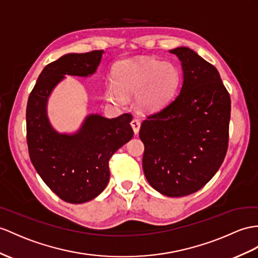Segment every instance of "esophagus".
Instances as JSON below:
<instances>
[{"label": "esophagus", "mask_w": 258, "mask_h": 258, "mask_svg": "<svg viewBox=\"0 0 258 258\" xmlns=\"http://www.w3.org/2000/svg\"><path fill=\"white\" fill-rule=\"evenodd\" d=\"M140 124H141V122L138 120V119H133V121H131V127H133V129H134L135 135H138V133H139Z\"/></svg>", "instance_id": "1"}]
</instances>
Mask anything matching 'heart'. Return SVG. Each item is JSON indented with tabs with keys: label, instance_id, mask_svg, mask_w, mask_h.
I'll use <instances>...</instances> for the list:
<instances>
[{
	"label": "heart",
	"instance_id": "b5f03b06",
	"mask_svg": "<svg viewBox=\"0 0 258 258\" xmlns=\"http://www.w3.org/2000/svg\"><path fill=\"white\" fill-rule=\"evenodd\" d=\"M114 81L106 89V97L116 105L137 95V104L144 111H156L176 96L181 73L176 64L153 58L125 59L114 67Z\"/></svg>",
	"mask_w": 258,
	"mask_h": 258
}]
</instances>
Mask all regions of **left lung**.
<instances>
[{
	"label": "left lung",
	"mask_w": 258,
	"mask_h": 258,
	"mask_svg": "<svg viewBox=\"0 0 258 258\" xmlns=\"http://www.w3.org/2000/svg\"><path fill=\"white\" fill-rule=\"evenodd\" d=\"M176 54L183 70L178 95L148 116L139 137L149 184L168 197L198 191L227 154L231 99L217 69L187 47Z\"/></svg>",
	"instance_id": "left-lung-1"
}]
</instances>
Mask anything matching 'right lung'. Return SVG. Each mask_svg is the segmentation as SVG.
I'll return each mask as SVG.
<instances>
[{
    "label": "right lung",
    "mask_w": 258,
    "mask_h": 258,
    "mask_svg": "<svg viewBox=\"0 0 258 258\" xmlns=\"http://www.w3.org/2000/svg\"><path fill=\"white\" fill-rule=\"evenodd\" d=\"M103 50L68 53L45 67L31 91L26 109L31 163L46 185L70 204L97 197L109 181V160L134 137L130 114L106 118L86 116L78 131L61 134L48 118L49 96L64 75L87 78L96 72Z\"/></svg>",
    "instance_id": "obj_1"
}]
</instances>
